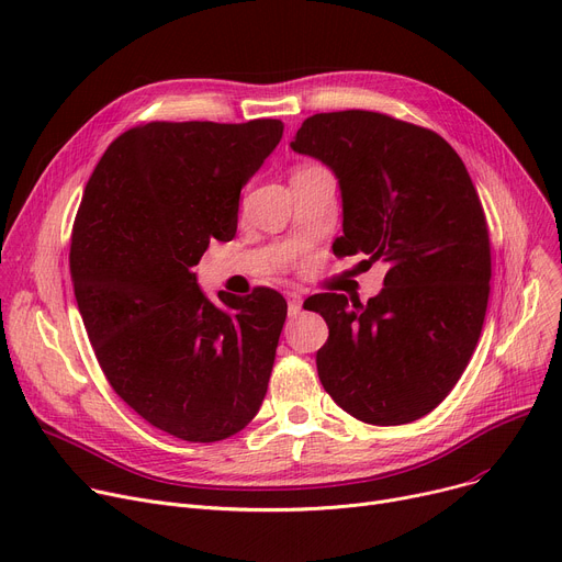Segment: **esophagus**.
Masks as SVG:
<instances>
[{
    "mask_svg": "<svg viewBox=\"0 0 562 562\" xmlns=\"http://www.w3.org/2000/svg\"><path fill=\"white\" fill-rule=\"evenodd\" d=\"M286 303H289V316H296L303 310V299H301V293H296V291L286 293Z\"/></svg>",
    "mask_w": 562,
    "mask_h": 562,
    "instance_id": "1",
    "label": "esophagus"
}]
</instances>
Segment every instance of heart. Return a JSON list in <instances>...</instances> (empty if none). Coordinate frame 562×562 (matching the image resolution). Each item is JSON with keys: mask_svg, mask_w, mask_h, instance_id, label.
Wrapping results in <instances>:
<instances>
[{"mask_svg": "<svg viewBox=\"0 0 562 562\" xmlns=\"http://www.w3.org/2000/svg\"><path fill=\"white\" fill-rule=\"evenodd\" d=\"M314 168H318V166H312V164H307V166H299L296 170H293V175H291V177H296V175H303V172H307V170H314Z\"/></svg>", "mask_w": 562, "mask_h": 562, "instance_id": "b5f03b06", "label": "heart"}]
</instances>
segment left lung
<instances>
[{
    "mask_svg": "<svg viewBox=\"0 0 562 562\" xmlns=\"http://www.w3.org/2000/svg\"><path fill=\"white\" fill-rule=\"evenodd\" d=\"M291 147L337 175V252L387 263L367 305L310 301L330 330L316 352L321 385L364 424L417 422L456 387L483 330L492 250L476 187L439 134L378 111L310 115Z\"/></svg>",
    "mask_w": 562,
    "mask_h": 562,
    "instance_id": "8db88e82",
    "label": "left lung"
}]
</instances>
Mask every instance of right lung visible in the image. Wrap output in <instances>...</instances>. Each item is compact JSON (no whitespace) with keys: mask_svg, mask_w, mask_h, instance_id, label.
Wrapping results in <instances>:
<instances>
[{"mask_svg":"<svg viewBox=\"0 0 562 562\" xmlns=\"http://www.w3.org/2000/svg\"><path fill=\"white\" fill-rule=\"evenodd\" d=\"M282 121H153L117 136L86 184L70 276L113 392L184 441H221L259 412L286 301L269 286L212 303L195 273L229 241L244 184L280 143Z\"/></svg>","mask_w":562,"mask_h":562,"instance_id":"add662e5","label":"right lung"}]
</instances>
